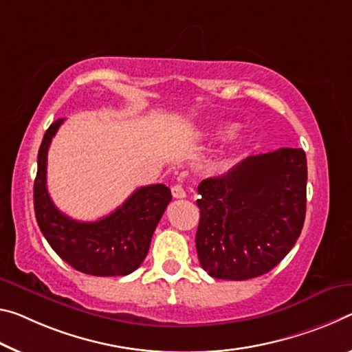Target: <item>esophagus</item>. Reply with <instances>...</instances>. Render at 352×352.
I'll use <instances>...</instances> for the list:
<instances>
[{
  "label": "esophagus",
  "instance_id": "1",
  "mask_svg": "<svg viewBox=\"0 0 352 352\" xmlns=\"http://www.w3.org/2000/svg\"><path fill=\"white\" fill-rule=\"evenodd\" d=\"M172 196H174L175 199H185V197H186L185 188H183L182 185L172 186Z\"/></svg>",
  "mask_w": 352,
  "mask_h": 352
}]
</instances>
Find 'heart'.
Instances as JSON below:
<instances>
[{
    "label": "heart",
    "mask_w": 352,
    "mask_h": 352,
    "mask_svg": "<svg viewBox=\"0 0 352 352\" xmlns=\"http://www.w3.org/2000/svg\"><path fill=\"white\" fill-rule=\"evenodd\" d=\"M233 130H235V126H233V125H221V126H217L214 131H211V135L217 136V138H222V136L230 135V133H233Z\"/></svg>",
    "instance_id": "obj_1"
}]
</instances>
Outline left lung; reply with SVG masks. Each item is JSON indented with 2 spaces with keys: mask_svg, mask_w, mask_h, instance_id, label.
I'll use <instances>...</instances> for the list:
<instances>
[{
  "mask_svg": "<svg viewBox=\"0 0 352 352\" xmlns=\"http://www.w3.org/2000/svg\"><path fill=\"white\" fill-rule=\"evenodd\" d=\"M200 265L214 278L248 280L285 258L302 230L307 158L302 148L248 156L197 186Z\"/></svg>",
  "mask_w": 352,
  "mask_h": 352,
  "instance_id": "obj_1",
  "label": "left lung"
}]
</instances>
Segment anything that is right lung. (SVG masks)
I'll return each instance as SVG.
<instances>
[{
    "label": "right lung",
    "instance_id": "add662e5",
    "mask_svg": "<svg viewBox=\"0 0 352 352\" xmlns=\"http://www.w3.org/2000/svg\"><path fill=\"white\" fill-rule=\"evenodd\" d=\"M58 119L43 135L37 155L34 211L50 246L76 271L89 276H126L146 258L153 232L170 202L166 185L138 188L119 208L94 222L75 221L56 208L47 189V156L63 125Z\"/></svg>",
    "mask_w": 352,
    "mask_h": 352
}]
</instances>
